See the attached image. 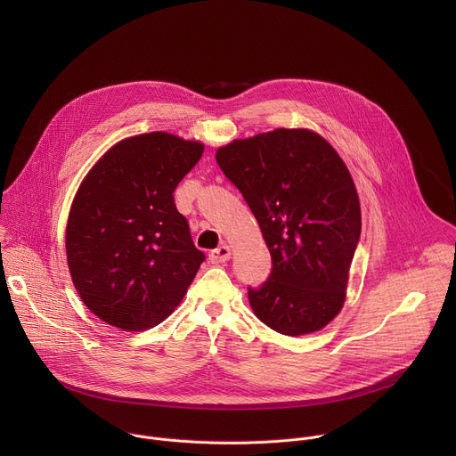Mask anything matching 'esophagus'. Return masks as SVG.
Here are the masks:
<instances>
[{"instance_id":"esophagus-1","label":"esophagus","mask_w":456,"mask_h":456,"mask_svg":"<svg viewBox=\"0 0 456 456\" xmlns=\"http://www.w3.org/2000/svg\"><path fill=\"white\" fill-rule=\"evenodd\" d=\"M229 257H231V248H229L225 243H222L220 247H216V248H213V250L209 252L211 264H225Z\"/></svg>"}]
</instances>
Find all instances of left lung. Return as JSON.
<instances>
[{
    "instance_id": "1",
    "label": "left lung",
    "mask_w": 456,
    "mask_h": 456,
    "mask_svg": "<svg viewBox=\"0 0 456 456\" xmlns=\"http://www.w3.org/2000/svg\"><path fill=\"white\" fill-rule=\"evenodd\" d=\"M271 250L273 269L248 301L285 336L321 330L345 303L361 238L359 197L336 150L308 129H274L216 151Z\"/></svg>"
}]
</instances>
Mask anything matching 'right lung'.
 <instances>
[{
    "instance_id": "add662e5",
    "label": "right lung",
    "mask_w": 456,
    "mask_h": 456,
    "mask_svg": "<svg viewBox=\"0 0 456 456\" xmlns=\"http://www.w3.org/2000/svg\"><path fill=\"white\" fill-rule=\"evenodd\" d=\"M200 142L153 132L113 146L83 180L67 225V257L83 303L111 327L141 332L182 301L206 254L175 206Z\"/></svg>"
}]
</instances>
